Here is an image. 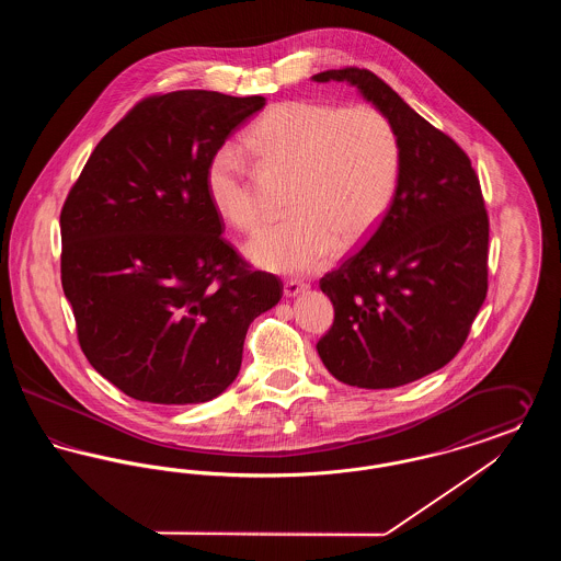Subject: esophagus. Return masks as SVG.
Returning a JSON list of instances; mask_svg holds the SVG:
<instances>
[{
  "label": "esophagus",
  "mask_w": 561,
  "mask_h": 561,
  "mask_svg": "<svg viewBox=\"0 0 561 561\" xmlns=\"http://www.w3.org/2000/svg\"><path fill=\"white\" fill-rule=\"evenodd\" d=\"M305 290H309V284L300 282V279H288L284 284V294L286 296H298V294L305 293Z\"/></svg>",
  "instance_id": "esophagus-1"
}]
</instances>
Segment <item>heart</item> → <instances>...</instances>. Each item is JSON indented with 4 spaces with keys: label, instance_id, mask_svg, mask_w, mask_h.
Wrapping results in <instances>:
<instances>
[{
    "label": "heart",
    "instance_id": "1",
    "mask_svg": "<svg viewBox=\"0 0 561 561\" xmlns=\"http://www.w3.org/2000/svg\"><path fill=\"white\" fill-rule=\"evenodd\" d=\"M243 149L263 170L290 176L286 210L293 214L248 243L254 263L282 273H313L334 256L339 241L366 240L400 185V138L373 105L339 107L313 99L275 103L245 133ZM206 193L231 227L243 233L261 227L265 214L236 147L214 151Z\"/></svg>",
    "mask_w": 561,
    "mask_h": 561
}]
</instances>
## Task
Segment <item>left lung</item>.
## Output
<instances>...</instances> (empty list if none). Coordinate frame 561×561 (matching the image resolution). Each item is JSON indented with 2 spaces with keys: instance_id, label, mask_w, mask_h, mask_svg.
Instances as JSON below:
<instances>
[{
  "instance_id": "1",
  "label": "left lung",
  "mask_w": 561,
  "mask_h": 561,
  "mask_svg": "<svg viewBox=\"0 0 561 561\" xmlns=\"http://www.w3.org/2000/svg\"><path fill=\"white\" fill-rule=\"evenodd\" d=\"M348 81L393 124L401 147L393 204L366 243L320 279L334 321L318 343L334 378L393 389L444 368L462 348L488 293L490 220L469 156L368 69Z\"/></svg>"
}]
</instances>
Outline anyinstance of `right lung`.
I'll return each instance as SVG.
<instances>
[{"label":"right lung","instance_id":"obj_1","mask_svg":"<svg viewBox=\"0 0 561 561\" xmlns=\"http://www.w3.org/2000/svg\"><path fill=\"white\" fill-rule=\"evenodd\" d=\"M263 96L179 90L138 101L60 210V282L81 351L134 400L185 405L240 373L245 332L284 294L225 241L206 165Z\"/></svg>","mask_w":561,"mask_h":561}]
</instances>
